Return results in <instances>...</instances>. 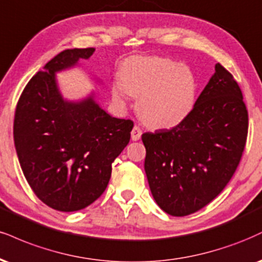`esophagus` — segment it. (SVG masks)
<instances>
[{
    "label": "esophagus",
    "mask_w": 262,
    "mask_h": 262,
    "mask_svg": "<svg viewBox=\"0 0 262 262\" xmlns=\"http://www.w3.org/2000/svg\"><path fill=\"white\" fill-rule=\"evenodd\" d=\"M141 134H143V132H141V129L139 128V127H137V125H135V127L132 129V133H130V135H132V140L133 141H137V140H139L140 138H141Z\"/></svg>",
    "instance_id": "obj_1"
}]
</instances>
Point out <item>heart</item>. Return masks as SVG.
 <instances>
[{
  "label": "heart",
  "mask_w": 262,
  "mask_h": 262,
  "mask_svg": "<svg viewBox=\"0 0 262 262\" xmlns=\"http://www.w3.org/2000/svg\"><path fill=\"white\" fill-rule=\"evenodd\" d=\"M196 78L188 66L160 56H133L122 63L112 95L125 103L127 94L138 97L137 112L147 127L169 129L193 111Z\"/></svg>",
  "instance_id": "b5f03b06"
}]
</instances>
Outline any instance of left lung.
<instances>
[{"label":"left lung","instance_id":"8db88e82","mask_svg":"<svg viewBox=\"0 0 262 262\" xmlns=\"http://www.w3.org/2000/svg\"><path fill=\"white\" fill-rule=\"evenodd\" d=\"M248 111L220 63L193 111L177 127L144 133V168L156 204L171 216L203 209L225 189L242 159Z\"/></svg>","mask_w":262,"mask_h":262}]
</instances>
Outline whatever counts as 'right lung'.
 <instances>
[{
    "label": "right lung",
    "mask_w": 262,
    "mask_h": 262,
    "mask_svg": "<svg viewBox=\"0 0 262 262\" xmlns=\"http://www.w3.org/2000/svg\"><path fill=\"white\" fill-rule=\"evenodd\" d=\"M94 52L55 56L27 84L15 108L14 145L24 177L43 204L62 212L84 209L105 191L134 125L101 108L94 91L79 100L62 96L56 75Z\"/></svg>",
    "instance_id": "add662e5"
}]
</instances>
